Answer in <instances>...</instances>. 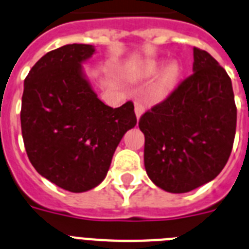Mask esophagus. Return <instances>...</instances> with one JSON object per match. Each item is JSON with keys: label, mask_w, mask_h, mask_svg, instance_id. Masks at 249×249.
Masks as SVG:
<instances>
[{"label": "esophagus", "mask_w": 249, "mask_h": 249, "mask_svg": "<svg viewBox=\"0 0 249 249\" xmlns=\"http://www.w3.org/2000/svg\"><path fill=\"white\" fill-rule=\"evenodd\" d=\"M134 105H135V114H137V118L139 119L140 116H142V112H144V110H145V107H144V105H142V101H139V100H135Z\"/></svg>", "instance_id": "1"}]
</instances>
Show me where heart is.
Segmentation results:
<instances>
[{
	"instance_id": "b5f03b06",
	"label": "heart",
	"mask_w": 249,
	"mask_h": 249,
	"mask_svg": "<svg viewBox=\"0 0 249 249\" xmlns=\"http://www.w3.org/2000/svg\"><path fill=\"white\" fill-rule=\"evenodd\" d=\"M163 66V62L157 60L146 61L135 71L134 77L135 79H148V77L155 76ZM181 68L178 62H172L164 69L160 75L155 80L150 89V98L153 100H163L170 92L174 90L180 77Z\"/></svg>"
}]
</instances>
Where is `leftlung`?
I'll return each mask as SVG.
<instances>
[{
	"mask_svg": "<svg viewBox=\"0 0 249 249\" xmlns=\"http://www.w3.org/2000/svg\"><path fill=\"white\" fill-rule=\"evenodd\" d=\"M192 75L139 120L145 137L144 165L155 185L187 193L213 180L228 161L237 107L228 73L194 47Z\"/></svg>",
	"mask_w": 249,
	"mask_h": 249,
	"instance_id": "left-lung-1",
	"label": "left lung"
}]
</instances>
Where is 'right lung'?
Masks as SVG:
<instances>
[{
	"instance_id": "1",
	"label": "right lung",
	"mask_w": 249,
	"mask_h": 249,
	"mask_svg": "<svg viewBox=\"0 0 249 249\" xmlns=\"http://www.w3.org/2000/svg\"><path fill=\"white\" fill-rule=\"evenodd\" d=\"M91 45H65L42 56L25 79L21 130L38 174L72 193L99 185L116 146L135 126L134 104L107 107L99 100L81 64Z\"/></svg>"
}]
</instances>
